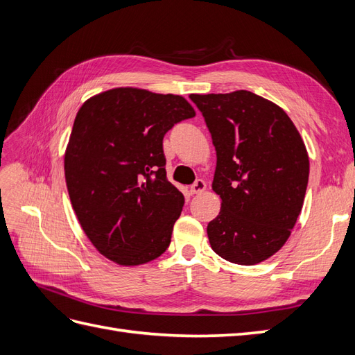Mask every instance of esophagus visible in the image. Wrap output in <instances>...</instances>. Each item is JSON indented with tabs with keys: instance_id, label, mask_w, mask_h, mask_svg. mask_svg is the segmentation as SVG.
<instances>
[{
	"instance_id": "34e87169",
	"label": "esophagus",
	"mask_w": 355,
	"mask_h": 355,
	"mask_svg": "<svg viewBox=\"0 0 355 355\" xmlns=\"http://www.w3.org/2000/svg\"><path fill=\"white\" fill-rule=\"evenodd\" d=\"M206 182H204L202 179H198V180H196V184L194 185H191V188H189V191H191V194H201V192L206 189Z\"/></svg>"
}]
</instances>
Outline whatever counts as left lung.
I'll list each match as a JSON object with an SVG mask.
<instances>
[{
  "label": "left lung",
  "instance_id": "1",
  "mask_svg": "<svg viewBox=\"0 0 355 355\" xmlns=\"http://www.w3.org/2000/svg\"><path fill=\"white\" fill-rule=\"evenodd\" d=\"M216 149L213 191L222 207L207 225L211 249L239 265L282 249L304 206L309 159L280 106L247 90L191 94Z\"/></svg>",
  "mask_w": 355,
  "mask_h": 355
}]
</instances>
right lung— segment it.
Returning <instances> with one entry per match:
<instances>
[{"label": "right lung", "instance_id": "right-lung-1", "mask_svg": "<svg viewBox=\"0 0 355 355\" xmlns=\"http://www.w3.org/2000/svg\"><path fill=\"white\" fill-rule=\"evenodd\" d=\"M192 116L182 96L133 87L96 94L75 116L65 153L69 198L110 261L135 266L167 250L185 200L167 180L163 137Z\"/></svg>", "mask_w": 355, "mask_h": 355}]
</instances>
